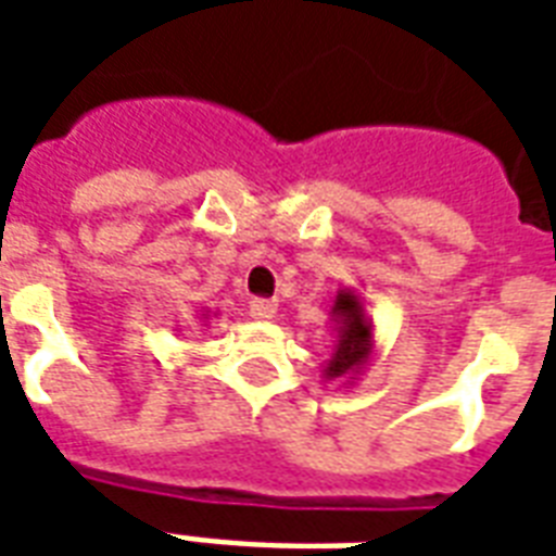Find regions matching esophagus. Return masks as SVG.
<instances>
[{
  "label": "esophagus",
  "instance_id": "esophagus-1",
  "mask_svg": "<svg viewBox=\"0 0 556 556\" xmlns=\"http://www.w3.org/2000/svg\"><path fill=\"white\" fill-rule=\"evenodd\" d=\"M250 315L255 321H270L277 315V301H267V298H258V301L250 303Z\"/></svg>",
  "mask_w": 556,
  "mask_h": 556
}]
</instances>
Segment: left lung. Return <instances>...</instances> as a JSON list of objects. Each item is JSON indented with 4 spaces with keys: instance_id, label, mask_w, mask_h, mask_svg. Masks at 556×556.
<instances>
[{
    "instance_id": "8db88e82",
    "label": "left lung",
    "mask_w": 556,
    "mask_h": 556,
    "mask_svg": "<svg viewBox=\"0 0 556 556\" xmlns=\"http://www.w3.org/2000/svg\"><path fill=\"white\" fill-rule=\"evenodd\" d=\"M327 315L337 342H333V354L321 366V375L327 381L354 384L372 366L375 321L366 313V301L354 289H339Z\"/></svg>"
}]
</instances>
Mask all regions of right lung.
<instances>
[{"mask_svg":"<svg viewBox=\"0 0 556 556\" xmlns=\"http://www.w3.org/2000/svg\"><path fill=\"white\" fill-rule=\"evenodd\" d=\"M217 315V313H214ZM195 318H199V321H205V325L202 327H207V318H211V309H199V315H195Z\"/></svg>","mask_w":556,"mask_h":556,"instance_id":"right-lung-1","label":"right lung"}]
</instances>
